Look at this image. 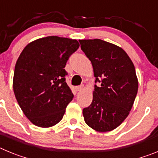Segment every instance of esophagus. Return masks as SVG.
Listing matches in <instances>:
<instances>
[{"label":"esophagus","instance_id":"34e87169","mask_svg":"<svg viewBox=\"0 0 158 158\" xmlns=\"http://www.w3.org/2000/svg\"><path fill=\"white\" fill-rule=\"evenodd\" d=\"M84 89V85H79V86H77L76 87V90L77 91H81L82 89Z\"/></svg>","mask_w":158,"mask_h":158}]
</instances>
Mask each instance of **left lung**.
Masks as SVG:
<instances>
[{"label":"left lung","instance_id":"8db88e82","mask_svg":"<svg viewBox=\"0 0 158 158\" xmlns=\"http://www.w3.org/2000/svg\"><path fill=\"white\" fill-rule=\"evenodd\" d=\"M81 48L92 62L95 82L93 102L83 109L86 124L99 132L118 127L128 116L139 81L135 65L121 47L101 40H80Z\"/></svg>","mask_w":158,"mask_h":158}]
</instances>
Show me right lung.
<instances>
[{
  "mask_svg": "<svg viewBox=\"0 0 158 158\" xmlns=\"http://www.w3.org/2000/svg\"><path fill=\"white\" fill-rule=\"evenodd\" d=\"M79 46L76 40L47 36L28 43L19 54L14 70V94L35 126L51 127L62 120L73 97L64 68Z\"/></svg>",
  "mask_w": 158,
  "mask_h": 158,
  "instance_id": "1",
  "label": "right lung"
}]
</instances>
